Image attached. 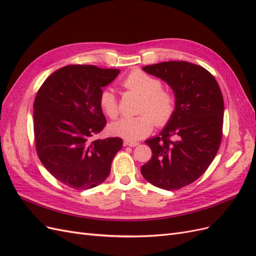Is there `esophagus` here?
<instances>
[{
  "label": "esophagus",
  "instance_id": "esophagus-1",
  "mask_svg": "<svg viewBox=\"0 0 256 256\" xmlns=\"http://www.w3.org/2000/svg\"><path fill=\"white\" fill-rule=\"evenodd\" d=\"M124 145L125 146H130V147H134V146H138V142H134V141H124Z\"/></svg>",
  "mask_w": 256,
  "mask_h": 256
}]
</instances>
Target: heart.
Listing matches in <instances>:
<instances>
[{
  "label": "heart",
  "mask_w": 256,
  "mask_h": 256,
  "mask_svg": "<svg viewBox=\"0 0 256 256\" xmlns=\"http://www.w3.org/2000/svg\"><path fill=\"white\" fill-rule=\"evenodd\" d=\"M122 85L143 97L138 110L143 114L136 118L125 116L112 122L109 127L112 134L128 141H136L150 134L154 122L162 126L172 118L175 110V99L170 92L161 90L160 80L144 72L134 70L124 79ZM99 106L110 118L118 116V104L112 88L102 90L99 95Z\"/></svg>",
  "instance_id": "obj_1"
}]
</instances>
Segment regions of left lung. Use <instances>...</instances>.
Wrapping results in <instances>:
<instances>
[{
    "instance_id": "left-lung-1",
    "label": "left lung",
    "mask_w": 256,
    "mask_h": 256,
    "mask_svg": "<svg viewBox=\"0 0 256 256\" xmlns=\"http://www.w3.org/2000/svg\"><path fill=\"white\" fill-rule=\"evenodd\" d=\"M142 69L171 86L175 110L159 136L145 141L152 156L141 173L158 188L180 189L196 182L218 152L224 114L222 92L210 72L189 62H164Z\"/></svg>"
}]
</instances>
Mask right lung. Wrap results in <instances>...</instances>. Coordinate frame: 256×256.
<instances>
[{"mask_svg":"<svg viewBox=\"0 0 256 256\" xmlns=\"http://www.w3.org/2000/svg\"><path fill=\"white\" fill-rule=\"evenodd\" d=\"M118 74V69L68 65L49 76L37 92V154L50 174L68 187L86 190L104 182L122 150L120 138H94L106 122L99 95Z\"/></svg>","mask_w":256,"mask_h":256,"instance_id":"right-lung-1","label":"right lung"}]
</instances>
